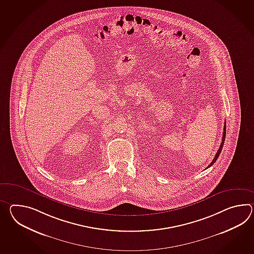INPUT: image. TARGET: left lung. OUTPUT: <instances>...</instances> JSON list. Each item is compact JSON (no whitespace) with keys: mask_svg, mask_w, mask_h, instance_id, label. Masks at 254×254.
I'll return each instance as SVG.
<instances>
[{"mask_svg":"<svg viewBox=\"0 0 254 254\" xmlns=\"http://www.w3.org/2000/svg\"><path fill=\"white\" fill-rule=\"evenodd\" d=\"M225 136H226V122L224 123V127H223V135H222V142H221V144H220V148L218 149V151L216 153V156H215L214 158H213V160L211 161V163L209 164V166H208V168L209 167H211L213 164L216 162V160L218 159L219 158V156H220V152H221V150H222V147H223V145H224V140H225Z\"/></svg>","mask_w":254,"mask_h":254,"instance_id":"8db88e82","label":"left lung"}]
</instances>
